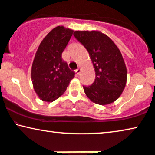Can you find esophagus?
I'll use <instances>...</instances> for the list:
<instances>
[{
  "label": "esophagus",
  "mask_w": 155,
  "mask_h": 155,
  "mask_svg": "<svg viewBox=\"0 0 155 155\" xmlns=\"http://www.w3.org/2000/svg\"><path fill=\"white\" fill-rule=\"evenodd\" d=\"M75 72H76V73H77L78 75H80V72H81V68H78V69L75 70Z\"/></svg>",
  "instance_id": "esophagus-1"
}]
</instances>
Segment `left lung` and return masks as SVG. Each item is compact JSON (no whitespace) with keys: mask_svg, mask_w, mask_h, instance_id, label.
I'll return each mask as SVG.
<instances>
[{"mask_svg":"<svg viewBox=\"0 0 155 155\" xmlns=\"http://www.w3.org/2000/svg\"><path fill=\"white\" fill-rule=\"evenodd\" d=\"M74 36L89 53L95 79L83 86L85 95L96 104H110L122 94L127 82V68L117 45L107 35L98 31H75Z\"/></svg>","mask_w":155,"mask_h":155,"instance_id":"obj_1","label":"left lung"}]
</instances>
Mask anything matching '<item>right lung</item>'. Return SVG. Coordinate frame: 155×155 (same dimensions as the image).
Returning a JSON list of instances; mask_svg holds the SVG:
<instances>
[{"mask_svg": "<svg viewBox=\"0 0 155 155\" xmlns=\"http://www.w3.org/2000/svg\"><path fill=\"white\" fill-rule=\"evenodd\" d=\"M73 31L58 26L44 38L35 53L32 65L31 78L38 97L53 102L67 89L75 72L62 58Z\"/></svg>", "mask_w": 155, "mask_h": 155, "instance_id": "add662e5", "label": "right lung"}]
</instances>
